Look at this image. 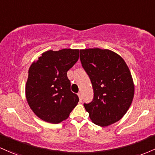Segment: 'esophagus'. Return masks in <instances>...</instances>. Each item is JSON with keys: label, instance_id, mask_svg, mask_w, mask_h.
Segmentation results:
<instances>
[{"label": "esophagus", "instance_id": "1", "mask_svg": "<svg viewBox=\"0 0 155 155\" xmlns=\"http://www.w3.org/2000/svg\"><path fill=\"white\" fill-rule=\"evenodd\" d=\"M78 96H79V101H81V93H78Z\"/></svg>", "mask_w": 155, "mask_h": 155}]
</instances>
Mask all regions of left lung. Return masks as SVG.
<instances>
[{
    "instance_id": "left-lung-1",
    "label": "left lung",
    "mask_w": 155,
    "mask_h": 155,
    "mask_svg": "<svg viewBox=\"0 0 155 155\" xmlns=\"http://www.w3.org/2000/svg\"><path fill=\"white\" fill-rule=\"evenodd\" d=\"M80 61L94 93L93 101L84 104L92 121L101 127L118 121L130 108L135 92L128 66L107 49L80 50Z\"/></svg>"
}]
</instances>
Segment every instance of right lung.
I'll use <instances>...</instances> for the list:
<instances>
[{"label": "right lung", "mask_w": 155, "mask_h": 155, "mask_svg": "<svg viewBox=\"0 0 155 155\" xmlns=\"http://www.w3.org/2000/svg\"><path fill=\"white\" fill-rule=\"evenodd\" d=\"M79 56L78 49L48 51L31 65L25 96L32 111L42 120L60 123L77 105L79 97L71 91L67 72Z\"/></svg>", "instance_id": "right-lung-1"}]
</instances>
